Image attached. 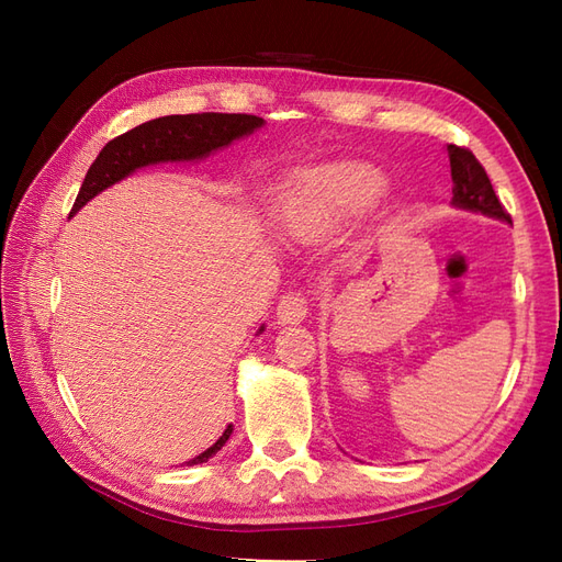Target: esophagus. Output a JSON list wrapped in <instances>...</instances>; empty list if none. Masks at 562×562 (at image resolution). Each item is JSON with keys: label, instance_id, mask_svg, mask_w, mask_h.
<instances>
[{"label": "esophagus", "instance_id": "34e87169", "mask_svg": "<svg viewBox=\"0 0 562 562\" xmlns=\"http://www.w3.org/2000/svg\"><path fill=\"white\" fill-rule=\"evenodd\" d=\"M307 295L304 293H288L281 297L279 307H277V321L279 323H300L304 316H307Z\"/></svg>", "mask_w": 562, "mask_h": 562}]
</instances>
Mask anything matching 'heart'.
Segmentation results:
<instances>
[{"label": "heart", "mask_w": 562, "mask_h": 562, "mask_svg": "<svg viewBox=\"0 0 562 562\" xmlns=\"http://www.w3.org/2000/svg\"><path fill=\"white\" fill-rule=\"evenodd\" d=\"M384 192V178L368 164L342 161L302 173L283 196V225L302 239L326 236L368 211Z\"/></svg>", "instance_id": "heart-1"}]
</instances>
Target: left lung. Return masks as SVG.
<instances>
[{"label": "left lung", "mask_w": 562, "mask_h": 562, "mask_svg": "<svg viewBox=\"0 0 562 562\" xmlns=\"http://www.w3.org/2000/svg\"><path fill=\"white\" fill-rule=\"evenodd\" d=\"M448 157H450V173H452V206L483 213L487 217L504 220V223L512 225V215L506 213L502 206L499 196L492 190V182L485 173L481 161L473 157V151L467 147L448 145Z\"/></svg>", "instance_id": "8db88e82"}]
</instances>
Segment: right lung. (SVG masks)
<instances>
[{"instance_id":"1","label":"right lung","mask_w":562,"mask_h":562,"mask_svg":"<svg viewBox=\"0 0 562 562\" xmlns=\"http://www.w3.org/2000/svg\"><path fill=\"white\" fill-rule=\"evenodd\" d=\"M265 119L255 114H223V112H201V114H171L159 116L126 131L124 135H116L110 140L95 161L91 164L87 178L81 182V190L75 199L72 213L75 215L81 206L108 190L110 184L124 180L133 171L143 166L164 164V161H196L209 157L211 151L223 149L234 140L250 135L255 128H260ZM260 326L258 333H262ZM232 436V424L220 436L215 443L201 452L199 457L184 462L187 467L203 464L223 448Z\"/></svg>"}]
</instances>
